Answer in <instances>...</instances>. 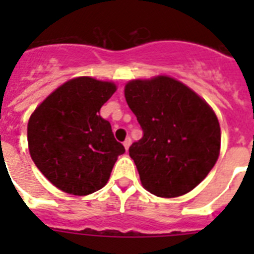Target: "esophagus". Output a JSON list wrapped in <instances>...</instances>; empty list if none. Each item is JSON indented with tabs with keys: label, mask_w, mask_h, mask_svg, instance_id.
Instances as JSON below:
<instances>
[{
	"label": "esophagus",
	"mask_w": 254,
	"mask_h": 254,
	"mask_svg": "<svg viewBox=\"0 0 254 254\" xmlns=\"http://www.w3.org/2000/svg\"><path fill=\"white\" fill-rule=\"evenodd\" d=\"M130 143H131V139L129 138V137H127V139H125V141H124V146H125V149H129V146H130Z\"/></svg>",
	"instance_id": "1"
}]
</instances>
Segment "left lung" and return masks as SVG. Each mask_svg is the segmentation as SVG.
<instances>
[{
  "instance_id": "1",
  "label": "left lung",
  "mask_w": 254,
  "mask_h": 254,
  "mask_svg": "<svg viewBox=\"0 0 254 254\" xmlns=\"http://www.w3.org/2000/svg\"><path fill=\"white\" fill-rule=\"evenodd\" d=\"M125 99L143 131L129 147L143 187L161 197L195 189L220 153V125L212 108L169 76L129 81Z\"/></svg>"
}]
</instances>
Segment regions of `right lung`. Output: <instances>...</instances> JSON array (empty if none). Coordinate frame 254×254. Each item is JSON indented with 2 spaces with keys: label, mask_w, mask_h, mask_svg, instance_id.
<instances>
[{
  "label": "right lung",
  "mask_w": 254,
  "mask_h": 254,
  "mask_svg": "<svg viewBox=\"0 0 254 254\" xmlns=\"http://www.w3.org/2000/svg\"><path fill=\"white\" fill-rule=\"evenodd\" d=\"M116 89L111 81L75 77L57 88L30 116V155L62 191L84 196L103 189L117 157L125 153L109 121L100 116Z\"/></svg>",
  "instance_id": "1"
}]
</instances>
